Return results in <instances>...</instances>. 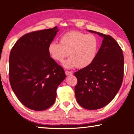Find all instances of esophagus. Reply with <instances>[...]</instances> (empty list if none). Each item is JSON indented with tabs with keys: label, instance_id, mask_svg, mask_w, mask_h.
I'll return each mask as SVG.
<instances>
[{
	"label": "esophagus",
	"instance_id": "obj_1",
	"mask_svg": "<svg viewBox=\"0 0 134 134\" xmlns=\"http://www.w3.org/2000/svg\"><path fill=\"white\" fill-rule=\"evenodd\" d=\"M65 73L66 74V76H70L72 74V72L70 71H65Z\"/></svg>",
	"mask_w": 134,
	"mask_h": 134
}]
</instances>
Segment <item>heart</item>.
<instances>
[{"instance_id":"obj_1","label":"heart","mask_w":134,"mask_h":134,"mask_svg":"<svg viewBox=\"0 0 134 134\" xmlns=\"http://www.w3.org/2000/svg\"><path fill=\"white\" fill-rule=\"evenodd\" d=\"M60 42H51L48 51L53 60L60 63L69 55L70 58L63 63L67 69L89 66L96 58L99 49V41L96 36L79 31L65 33L60 37Z\"/></svg>"}]
</instances>
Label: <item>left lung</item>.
<instances>
[{
  "label": "left lung",
  "mask_w": 134,
  "mask_h": 134,
  "mask_svg": "<svg viewBox=\"0 0 134 134\" xmlns=\"http://www.w3.org/2000/svg\"><path fill=\"white\" fill-rule=\"evenodd\" d=\"M97 34L103 40L96 57L89 66L74 72L78 103L88 110L99 109L109 103L121 87L124 77L123 52L111 36Z\"/></svg>",
  "instance_id": "left-lung-1"
}]
</instances>
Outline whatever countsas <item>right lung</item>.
Listing matches in <instances>:
<instances>
[{
    "mask_svg": "<svg viewBox=\"0 0 134 134\" xmlns=\"http://www.w3.org/2000/svg\"><path fill=\"white\" fill-rule=\"evenodd\" d=\"M57 26L28 33L18 40L9 56V81L22 104L41 111L55 103L58 86L65 78L64 69L50 57L48 46Z\"/></svg>",
    "mask_w": 134,
    "mask_h": 134,
    "instance_id": "add662e5",
    "label": "right lung"
}]
</instances>
